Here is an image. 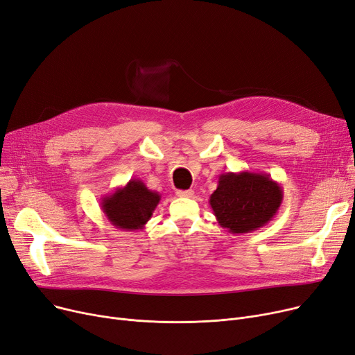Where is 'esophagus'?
I'll return each mask as SVG.
<instances>
[{"mask_svg": "<svg viewBox=\"0 0 355 355\" xmlns=\"http://www.w3.org/2000/svg\"><path fill=\"white\" fill-rule=\"evenodd\" d=\"M175 194H177V197H180V198H190V197H193L194 191H193V190H178Z\"/></svg>", "mask_w": 355, "mask_h": 355, "instance_id": "esophagus-1", "label": "esophagus"}]
</instances>
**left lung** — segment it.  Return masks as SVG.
<instances>
[{"instance_id":"obj_1","label":"left lung","mask_w":355,"mask_h":355,"mask_svg":"<svg viewBox=\"0 0 355 355\" xmlns=\"http://www.w3.org/2000/svg\"><path fill=\"white\" fill-rule=\"evenodd\" d=\"M284 200L281 184L265 173H225L210 196V206L221 227L233 234L266 226Z\"/></svg>"}]
</instances>
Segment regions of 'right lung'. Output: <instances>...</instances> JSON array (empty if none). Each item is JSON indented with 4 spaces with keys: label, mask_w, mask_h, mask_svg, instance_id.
I'll list each match as a JSON object with an SVG mask.
<instances>
[{
    "label": "right lung",
    "mask_w": 355,
    "mask_h": 355,
    "mask_svg": "<svg viewBox=\"0 0 355 355\" xmlns=\"http://www.w3.org/2000/svg\"><path fill=\"white\" fill-rule=\"evenodd\" d=\"M159 200V193L149 190L144 181L132 178L123 187L102 197L101 207L112 226L126 232H138L153 217Z\"/></svg>",
    "instance_id": "1"
}]
</instances>
